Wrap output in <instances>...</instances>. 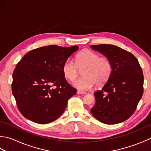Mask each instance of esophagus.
<instances>
[{
    "label": "esophagus",
    "mask_w": 151,
    "mask_h": 151,
    "mask_svg": "<svg viewBox=\"0 0 151 151\" xmlns=\"http://www.w3.org/2000/svg\"><path fill=\"white\" fill-rule=\"evenodd\" d=\"M77 93L78 94H86V93L84 91H82L81 90H78L77 91Z\"/></svg>",
    "instance_id": "obj_1"
}]
</instances>
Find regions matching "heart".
I'll return each instance as SVG.
<instances>
[{"label": "heart", "instance_id": "1", "mask_svg": "<svg viewBox=\"0 0 151 151\" xmlns=\"http://www.w3.org/2000/svg\"><path fill=\"white\" fill-rule=\"evenodd\" d=\"M80 70H83V76L75 82V86L82 90H88L95 84L102 86L108 82L111 75L112 65L107 57L99 56L93 51L86 49L76 55L75 62L67 59L62 66L63 76L71 82L77 78Z\"/></svg>", "mask_w": 151, "mask_h": 151}]
</instances>
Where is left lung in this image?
Returning <instances> with one entry per match:
<instances>
[{
	"instance_id": "left-lung-1",
	"label": "left lung",
	"mask_w": 151,
	"mask_h": 151,
	"mask_svg": "<svg viewBox=\"0 0 151 151\" xmlns=\"http://www.w3.org/2000/svg\"><path fill=\"white\" fill-rule=\"evenodd\" d=\"M107 57L112 65L110 78L101 90L94 93L92 115L101 123L117 124L128 119L138 104L143 93L142 69L132 53L113 45H91Z\"/></svg>"
}]
</instances>
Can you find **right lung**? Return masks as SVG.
<instances>
[{
  "instance_id": "add662e5",
  "label": "right lung",
  "mask_w": 151,
  "mask_h": 151,
  "mask_svg": "<svg viewBox=\"0 0 151 151\" xmlns=\"http://www.w3.org/2000/svg\"><path fill=\"white\" fill-rule=\"evenodd\" d=\"M78 46L49 45L27 53L13 73L12 84L19 110L34 123L47 124L62 115L76 93L65 78L62 66Z\"/></svg>"
}]
</instances>
